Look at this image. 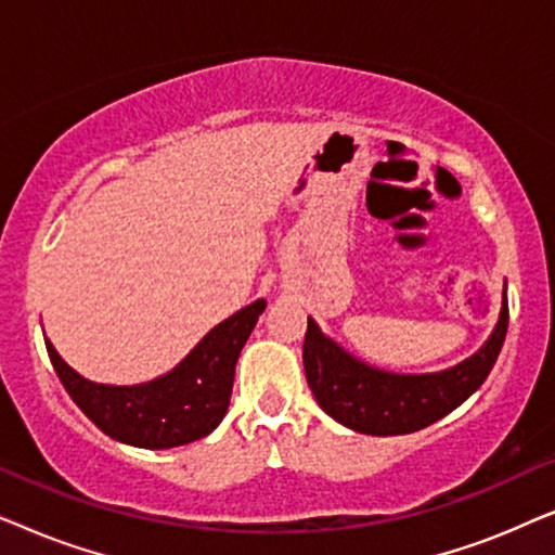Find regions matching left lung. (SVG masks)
Returning a JSON list of instances; mask_svg holds the SVG:
<instances>
[{"label": "left lung", "mask_w": 555, "mask_h": 555, "mask_svg": "<svg viewBox=\"0 0 555 555\" xmlns=\"http://www.w3.org/2000/svg\"><path fill=\"white\" fill-rule=\"evenodd\" d=\"M507 333V285L490 338L450 369L435 374H397L356 359L313 318H308L302 366L318 406L344 427L371 437L409 435L442 420L480 389L495 366Z\"/></svg>", "instance_id": "obj_1"}]
</instances>
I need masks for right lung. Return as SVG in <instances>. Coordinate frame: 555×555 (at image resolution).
Returning a JSON list of instances; mask_svg holds the SVG:
<instances>
[{
    "mask_svg": "<svg viewBox=\"0 0 555 555\" xmlns=\"http://www.w3.org/2000/svg\"><path fill=\"white\" fill-rule=\"evenodd\" d=\"M268 302H249L215 325L164 376L133 386L98 384L67 366L44 338L50 361L82 414L116 442L169 450L211 435L230 406L234 366Z\"/></svg>",
    "mask_w": 555,
    "mask_h": 555,
    "instance_id": "1",
    "label": "right lung"
}]
</instances>
